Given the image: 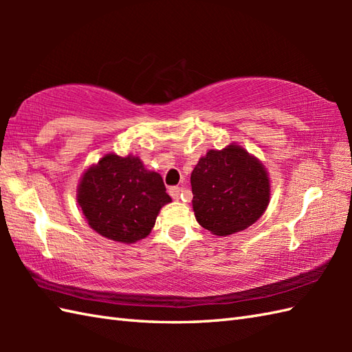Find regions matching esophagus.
<instances>
[{
	"label": "esophagus",
	"instance_id": "esophagus-1",
	"mask_svg": "<svg viewBox=\"0 0 352 352\" xmlns=\"http://www.w3.org/2000/svg\"><path fill=\"white\" fill-rule=\"evenodd\" d=\"M182 192H183V189L178 188V186H172V188H169V195H170L172 198H174V199L180 198Z\"/></svg>",
	"mask_w": 352,
	"mask_h": 352
}]
</instances>
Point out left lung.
<instances>
[{
  "label": "left lung",
  "mask_w": 352,
  "mask_h": 352,
  "mask_svg": "<svg viewBox=\"0 0 352 352\" xmlns=\"http://www.w3.org/2000/svg\"><path fill=\"white\" fill-rule=\"evenodd\" d=\"M192 206L201 227L228 236L252 226L271 197L266 168L241 145L210 149L192 170Z\"/></svg>",
  "instance_id": "8db88e82"
}]
</instances>
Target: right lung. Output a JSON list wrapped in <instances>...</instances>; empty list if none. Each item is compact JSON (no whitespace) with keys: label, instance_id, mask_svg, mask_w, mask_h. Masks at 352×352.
I'll return each mask as SVG.
<instances>
[{"label":"right lung","instance_id":"obj_1","mask_svg":"<svg viewBox=\"0 0 352 352\" xmlns=\"http://www.w3.org/2000/svg\"><path fill=\"white\" fill-rule=\"evenodd\" d=\"M170 201L160 174L146 170L131 154H106L85 172L77 189V203L91 228L122 243L145 239Z\"/></svg>","mask_w":352,"mask_h":352}]
</instances>
